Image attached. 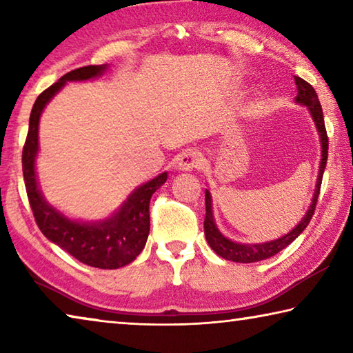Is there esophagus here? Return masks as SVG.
<instances>
[{
    "mask_svg": "<svg viewBox=\"0 0 353 353\" xmlns=\"http://www.w3.org/2000/svg\"><path fill=\"white\" fill-rule=\"evenodd\" d=\"M202 165H204V157H202V154L199 151H194V149H188V151H185L181 155V159H179L177 170L182 172H190L199 170Z\"/></svg>",
    "mask_w": 353,
    "mask_h": 353,
    "instance_id": "obj_1",
    "label": "esophagus"
}]
</instances>
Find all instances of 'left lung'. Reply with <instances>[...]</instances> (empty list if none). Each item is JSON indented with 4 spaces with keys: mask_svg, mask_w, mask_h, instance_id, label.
I'll use <instances>...</instances> for the list:
<instances>
[{
    "mask_svg": "<svg viewBox=\"0 0 353 353\" xmlns=\"http://www.w3.org/2000/svg\"><path fill=\"white\" fill-rule=\"evenodd\" d=\"M294 81H296V87H297L296 103L307 107L310 115H312V118H313L316 130H318L319 140H321L319 172H318V179H316V188H314V193L312 198V204H310L307 213L303 214V218L299 221L297 225L294 227V229H291L288 234H285L283 236L277 238V240L246 244V243L232 241L230 238H227L221 234L219 229L216 227V223H214L213 208H212V194H210V191L205 190L204 232H205L207 243H208V246H210L219 256H223V259L229 260V261L254 263V261L271 259L272 255H276L280 252V250H283L286 246H288V244L294 241L303 230H305V227L308 225L310 219H312L313 213H314L316 202H318V196H319V190H321L322 174H324V170L327 165L328 139H327V130H325V124H324V115H322V107H321L318 94H316V92H314V88L310 85L307 81H303L302 77L294 76Z\"/></svg>",
    "mask_w": 353,
    "mask_h": 353,
    "instance_id": "left-lung-1",
    "label": "left lung"
}]
</instances>
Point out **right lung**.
Here are the masks:
<instances>
[{
  "label": "right lung",
  "instance_id": "add662e5",
  "mask_svg": "<svg viewBox=\"0 0 353 353\" xmlns=\"http://www.w3.org/2000/svg\"><path fill=\"white\" fill-rule=\"evenodd\" d=\"M109 65H88L63 74L35 99L25 148H23V176L35 223L48 240L73 255L83 265L99 270H118L132 263L145 249L149 235V201L168 179V172L155 176L137 187L121 207L110 216L99 221L71 219L41 194L35 159L39 155V124L46 104L62 90L67 82L97 79Z\"/></svg>",
  "mask_w": 353,
  "mask_h": 353
}]
</instances>
